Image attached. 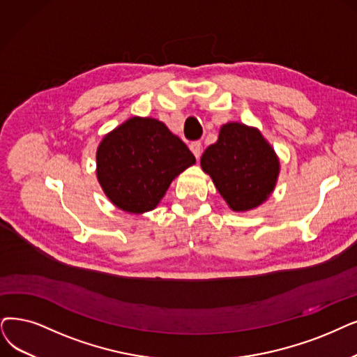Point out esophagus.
Segmentation results:
<instances>
[{"instance_id": "1", "label": "esophagus", "mask_w": 357, "mask_h": 357, "mask_svg": "<svg viewBox=\"0 0 357 357\" xmlns=\"http://www.w3.org/2000/svg\"><path fill=\"white\" fill-rule=\"evenodd\" d=\"M190 151H192L193 155L196 156V160H199V156H201V153H202V145H201V142H193V144H190Z\"/></svg>"}]
</instances>
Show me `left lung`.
<instances>
[{"mask_svg":"<svg viewBox=\"0 0 357 357\" xmlns=\"http://www.w3.org/2000/svg\"><path fill=\"white\" fill-rule=\"evenodd\" d=\"M201 167L236 212L266 202L280 176L278 155L269 142L256 127L237 121L221 127L218 140L204 152Z\"/></svg>","mask_w":357,"mask_h":357,"instance_id":"1","label":"left lung"}]
</instances>
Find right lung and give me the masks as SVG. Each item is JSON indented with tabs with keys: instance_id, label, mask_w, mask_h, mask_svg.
Returning <instances> with one entry per match:
<instances>
[{
	"instance_id": "right-lung-1",
	"label": "right lung",
	"mask_w": 357,
	"mask_h": 357,
	"mask_svg": "<svg viewBox=\"0 0 357 357\" xmlns=\"http://www.w3.org/2000/svg\"><path fill=\"white\" fill-rule=\"evenodd\" d=\"M195 162L162 121L135 116L98 145L96 178L112 205L140 215L158 206L169 184Z\"/></svg>"
}]
</instances>
